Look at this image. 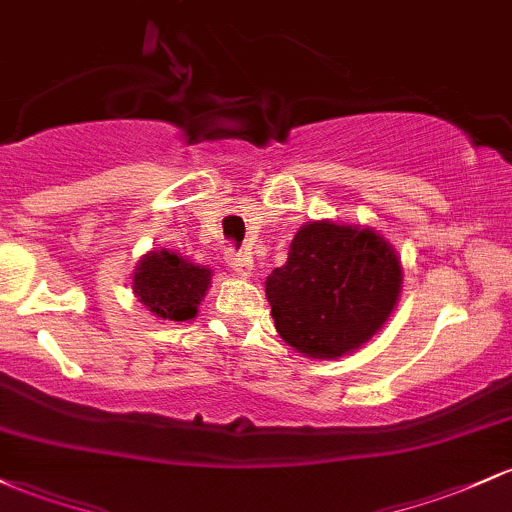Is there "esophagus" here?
<instances>
[{
  "instance_id": "obj_1",
  "label": "esophagus",
  "mask_w": 512,
  "mask_h": 512,
  "mask_svg": "<svg viewBox=\"0 0 512 512\" xmlns=\"http://www.w3.org/2000/svg\"><path fill=\"white\" fill-rule=\"evenodd\" d=\"M226 262H228V267L233 269V272L240 274V277H250V274H252V257L247 255V252L228 250L226 252Z\"/></svg>"
}]
</instances>
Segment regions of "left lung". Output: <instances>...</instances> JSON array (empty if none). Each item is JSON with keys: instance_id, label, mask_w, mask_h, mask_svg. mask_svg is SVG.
I'll use <instances>...</instances> for the list:
<instances>
[{"instance_id": "1", "label": "left lung", "mask_w": 512, "mask_h": 512, "mask_svg": "<svg viewBox=\"0 0 512 512\" xmlns=\"http://www.w3.org/2000/svg\"><path fill=\"white\" fill-rule=\"evenodd\" d=\"M401 284V260L384 235L311 221L294 235L286 265L269 274L265 291L286 345L313 359H338L384 328Z\"/></svg>"}]
</instances>
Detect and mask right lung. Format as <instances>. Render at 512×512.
<instances>
[{
  "label": "right lung",
  "instance_id": "1",
  "mask_svg": "<svg viewBox=\"0 0 512 512\" xmlns=\"http://www.w3.org/2000/svg\"><path fill=\"white\" fill-rule=\"evenodd\" d=\"M211 284V269L170 250H150L133 272V294L162 320H192Z\"/></svg>",
  "mask_w": 512,
  "mask_h": 512
}]
</instances>
